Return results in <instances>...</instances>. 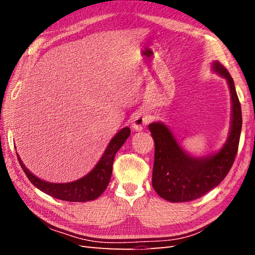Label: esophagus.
<instances>
[{
  "mask_svg": "<svg viewBox=\"0 0 255 255\" xmlns=\"http://www.w3.org/2000/svg\"><path fill=\"white\" fill-rule=\"evenodd\" d=\"M150 121L151 118L149 115H147V114L138 113L137 115L133 117L132 128L134 130H142V129L150 123Z\"/></svg>",
  "mask_w": 255,
  "mask_h": 255,
  "instance_id": "1",
  "label": "esophagus"
}]
</instances>
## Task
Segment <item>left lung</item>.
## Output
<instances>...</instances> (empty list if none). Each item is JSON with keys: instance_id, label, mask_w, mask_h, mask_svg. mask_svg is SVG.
I'll return each instance as SVG.
<instances>
[{"instance_id": "8db88e82", "label": "left lung", "mask_w": 255, "mask_h": 255, "mask_svg": "<svg viewBox=\"0 0 255 255\" xmlns=\"http://www.w3.org/2000/svg\"><path fill=\"white\" fill-rule=\"evenodd\" d=\"M213 68L227 79L232 100L230 136L218 153L205 158H192L184 152L163 124L149 125L154 140L152 186L160 197L171 203L197 199L218 186L229 173L239 148L242 113L234 80L219 61H215Z\"/></svg>"}]
</instances>
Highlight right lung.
<instances>
[{"instance_id":"1","label":"right lung","mask_w":255,"mask_h":255,"mask_svg":"<svg viewBox=\"0 0 255 255\" xmlns=\"http://www.w3.org/2000/svg\"><path fill=\"white\" fill-rule=\"evenodd\" d=\"M129 136H130V129L128 127L122 129L111 140L104 154H103L94 169L86 176L71 183L58 184L42 181L39 177L32 174L28 169H26V166L23 164L18 155L17 159L21 169H23L26 176L28 177L30 183L34 184V186L39 188L41 192L55 198L66 200V202H89V200L100 197L106 189L108 183L111 181L115 154Z\"/></svg>"}]
</instances>
